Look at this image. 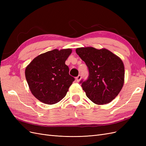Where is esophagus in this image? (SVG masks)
I'll use <instances>...</instances> for the list:
<instances>
[{
    "instance_id": "34e87169",
    "label": "esophagus",
    "mask_w": 146,
    "mask_h": 146,
    "mask_svg": "<svg viewBox=\"0 0 146 146\" xmlns=\"http://www.w3.org/2000/svg\"><path fill=\"white\" fill-rule=\"evenodd\" d=\"M81 78H82L81 76H80V75H79V76H78L76 77V82H80V80H81Z\"/></svg>"
}]
</instances>
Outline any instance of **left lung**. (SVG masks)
Returning a JSON list of instances; mask_svg holds the SVG:
<instances>
[{"label":"left lung","instance_id":"left-lung-1","mask_svg":"<svg viewBox=\"0 0 146 146\" xmlns=\"http://www.w3.org/2000/svg\"><path fill=\"white\" fill-rule=\"evenodd\" d=\"M76 51L89 70L88 80L80 82L88 99L98 105L111 102L124 83L125 69L122 60L105 48L79 47Z\"/></svg>","mask_w":146,"mask_h":146}]
</instances>
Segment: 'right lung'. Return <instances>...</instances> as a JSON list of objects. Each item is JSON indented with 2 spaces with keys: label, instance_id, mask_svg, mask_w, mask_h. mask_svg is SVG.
I'll use <instances>...</instances> for the list:
<instances>
[{
  "label": "right lung",
  "instance_id": "1",
  "mask_svg": "<svg viewBox=\"0 0 146 146\" xmlns=\"http://www.w3.org/2000/svg\"><path fill=\"white\" fill-rule=\"evenodd\" d=\"M71 48L54 49L39 55L25 70V78L32 94L41 102L52 105L66 96L74 81L65 61Z\"/></svg>",
  "mask_w": 146,
  "mask_h": 146
}]
</instances>
